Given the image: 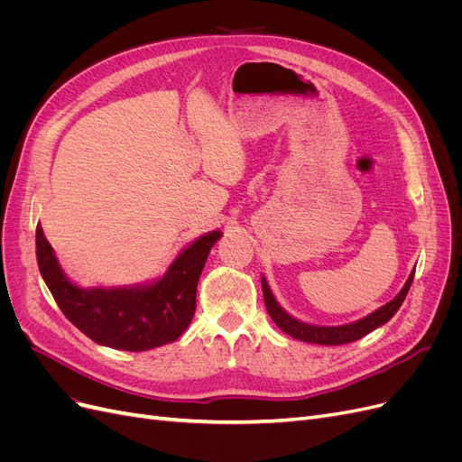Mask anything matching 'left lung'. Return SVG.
<instances>
[{
  "label": "left lung",
  "mask_w": 462,
  "mask_h": 462,
  "mask_svg": "<svg viewBox=\"0 0 462 462\" xmlns=\"http://www.w3.org/2000/svg\"><path fill=\"white\" fill-rule=\"evenodd\" d=\"M414 279V272L409 275L407 283L401 289L399 295L383 304L382 309H377L375 312H372L370 316L362 318L355 324H348V326H337V328H326V326H310V324H304V321H299L292 316H289L282 306L277 304V300L273 299L272 291L265 283V279L262 277V292H263V302H265V310L272 316V319L275 321V326L285 331L291 337H295L299 341H306V343H316V345H345V343H353L358 341L360 337H365L370 331H374L375 328H380L383 324L395 316V312L399 310V306L402 304L404 297H407V292L411 289V283Z\"/></svg>",
  "instance_id": "8db88e82"
}]
</instances>
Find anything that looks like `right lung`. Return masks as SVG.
Returning a JSON list of instances; mask_svg holds the SVG:
<instances>
[{
    "mask_svg": "<svg viewBox=\"0 0 462 462\" xmlns=\"http://www.w3.org/2000/svg\"><path fill=\"white\" fill-rule=\"evenodd\" d=\"M221 236L212 231L179 254L167 273L148 287L80 289L63 275L40 223L36 258L42 277L65 318L97 345L148 351L179 339L197 310V285L209 250Z\"/></svg>",
    "mask_w": 462,
    "mask_h": 462,
    "instance_id": "obj_1",
    "label": "right lung"
}]
</instances>
